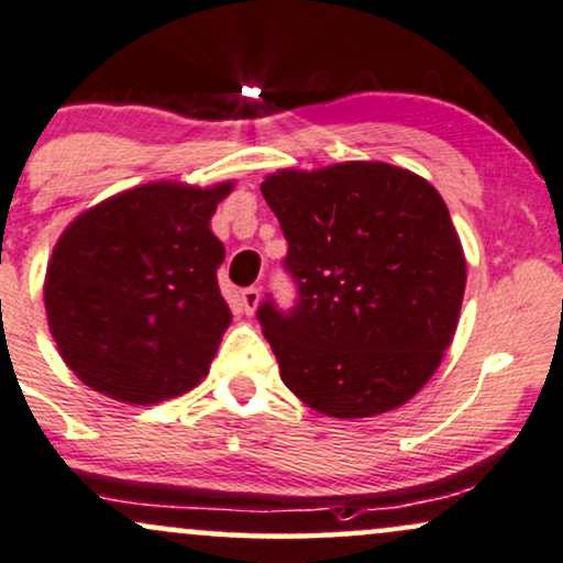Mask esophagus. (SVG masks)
Segmentation results:
<instances>
[{
    "mask_svg": "<svg viewBox=\"0 0 563 563\" xmlns=\"http://www.w3.org/2000/svg\"><path fill=\"white\" fill-rule=\"evenodd\" d=\"M239 301H241V309L246 311V314H254L256 303H260V288H243L239 294Z\"/></svg>",
    "mask_w": 563,
    "mask_h": 563,
    "instance_id": "esophagus-1",
    "label": "esophagus"
}]
</instances>
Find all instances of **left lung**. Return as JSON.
Wrapping results in <instances>:
<instances>
[{
    "mask_svg": "<svg viewBox=\"0 0 563 563\" xmlns=\"http://www.w3.org/2000/svg\"><path fill=\"white\" fill-rule=\"evenodd\" d=\"M262 196L288 241L290 309H256L280 377L328 417L409 401L456 333L466 262L449 207L419 175L385 162L283 170Z\"/></svg>",
    "mask_w": 563,
    "mask_h": 563,
    "instance_id": "left-lung-1",
    "label": "left lung"
}]
</instances>
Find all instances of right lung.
I'll use <instances>...</instances> for the list:
<instances>
[{
    "mask_svg": "<svg viewBox=\"0 0 563 563\" xmlns=\"http://www.w3.org/2000/svg\"><path fill=\"white\" fill-rule=\"evenodd\" d=\"M230 188L146 183L65 230L46 267V317L88 388L146 406L207 375L230 324L217 286L225 246L209 220Z\"/></svg>",
    "mask_w": 563,
    "mask_h": 563,
    "instance_id": "obj_1",
    "label": "right lung"
}]
</instances>
